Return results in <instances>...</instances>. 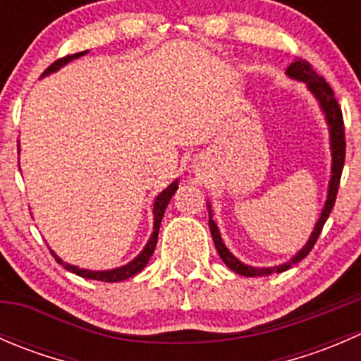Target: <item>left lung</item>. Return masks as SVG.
Returning a JSON list of instances; mask_svg holds the SVG:
<instances>
[{"mask_svg":"<svg viewBox=\"0 0 361 361\" xmlns=\"http://www.w3.org/2000/svg\"><path fill=\"white\" fill-rule=\"evenodd\" d=\"M286 75L288 78L295 80V82L305 83L309 92L314 96V99L318 101L319 108H322L323 115H325V122L329 126V134H330V155H332V167H330V181H329V190H326V201L323 204L322 213H319L318 221H316L314 228H312L311 235H309L307 243L302 246L297 253L290 258L285 264L274 265V267H253V265L243 264L238 257L231 253V250L225 246L224 239H221L220 231H218V225L213 220V209H211V202L207 201V213H209V231L213 235L214 246H216L218 255H220L221 260L227 264L228 269H232L238 274L246 276V278H257V276H269L272 272H283L286 269H290L292 265L298 264L300 260H304L309 255V251L314 246L316 239L322 234V228L325 225L326 218H329L330 211H332L334 204H336L337 190H338V181H341L342 167H344V157H345V141H344V122H342V111L338 108L337 99L334 97V90L330 89L329 83L323 80V76L316 75L314 69L311 68V64L305 63V61L297 59L286 69Z\"/></svg>","mask_w":361,"mask_h":361,"instance_id":"left-lung-1","label":"left lung"}]
</instances>
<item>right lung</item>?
I'll use <instances>...</instances> for the list:
<instances>
[{"label":"right lung","mask_w":361,"mask_h":361,"mask_svg":"<svg viewBox=\"0 0 361 361\" xmlns=\"http://www.w3.org/2000/svg\"><path fill=\"white\" fill-rule=\"evenodd\" d=\"M87 52H89V50H85V52H80V54H73V56H68V57H64V59L56 61V63L50 64V66L45 69V73L42 75V78H45V76L59 71V69L63 66H66L68 63H71V61L85 56ZM19 152H20V148H19ZM178 183H180V180L176 178V180H174L169 187L164 188L157 197H155V201H154V232H152L150 239L147 241L145 248L141 250L140 253H137L136 257L129 262V264L120 265V267H115V269H108V271H90V269H82V267H76V265L68 264V262H64L63 258L57 257L56 251L49 248L50 253L56 257V260L59 262L64 269H68L69 272H73V274H76V276H82V278H85V279H96V281H106V283H118V281H123V279L133 278V276H136L137 272L143 271L145 265L148 264L150 257L154 255L155 246H157L159 228H160V221H162V216H164V211H166L167 204H169L171 197L174 195V192L178 190Z\"/></svg>","instance_id":"obj_1"}]
</instances>
